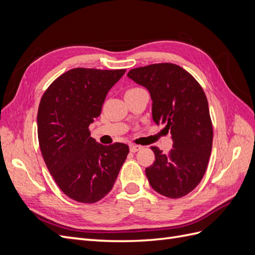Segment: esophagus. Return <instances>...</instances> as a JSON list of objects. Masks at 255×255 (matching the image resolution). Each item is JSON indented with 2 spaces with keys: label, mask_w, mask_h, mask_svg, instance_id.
I'll use <instances>...</instances> for the list:
<instances>
[{
  "label": "esophagus",
  "mask_w": 255,
  "mask_h": 255,
  "mask_svg": "<svg viewBox=\"0 0 255 255\" xmlns=\"http://www.w3.org/2000/svg\"><path fill=\"white\" fill-rule=\"evenodd\" d=\"M142 148L140 145H135V144H130L129 145V151L130 152H133V153H135V152H137V151H139V150H141Z\"/></svg>",
  "instance_id": "obj_1"
}]
</instances>
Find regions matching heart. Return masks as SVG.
Returning <instances> with one entry per match:
<instances>
[{"label": "heart", "instance_id": "heart-1", "mask_svg": "<svg viewBox=\"0 0 255 255\" xmlns=\"http://www.w3.org/2000/svg\"><path fill=\"white\" fill-rule=\"evenodd\" d=\"M129 90H130V89H129Z\"/></svg>", "mask_w": 255, "mask_h": 255}]
</instances>
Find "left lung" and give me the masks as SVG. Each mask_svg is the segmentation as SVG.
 I'll return each instance as SVG.
<instances>
[{"mask_svg": "<svg viewBox=\"0 0 255 255\" xmlns=\"http://www.w3.org/2000/svg\"><path fill=\"white\" fill-rule=\"evenodd\" d=\"M128 78L150 92L152 118L171 134V151L151 146L155 160L145 169L151 187L165 197L186 196L201 182L213 145L207 99L194 76L174 64L132 69Z\"/></svg>", "mask_w": 255, "mask_h": 255, "instance_id": "1", "label": "left lung"}]
</instances>
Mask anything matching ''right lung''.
Returning a JSON list of instances; mask_svg holds the SVG:
<instances>
[{
	"instance_id": "1",
	"label": "right lung",
	"mask_w": 255,
	"mask_h": 255,
	"mask_svg": "<svg viewBox=\"0 0 255 255\" xmlns=\"http://www.w3.org/2000/svg\"><path fill=\"white\" fill-rule=\"evenodd\" d=\"M125 73L126 69L74 68L41 98L37 127L44 163L61 191L78 202L95 203L109 194L128 154V144L103 145L88 128Z\"/></svg>"
}]
</instances>
